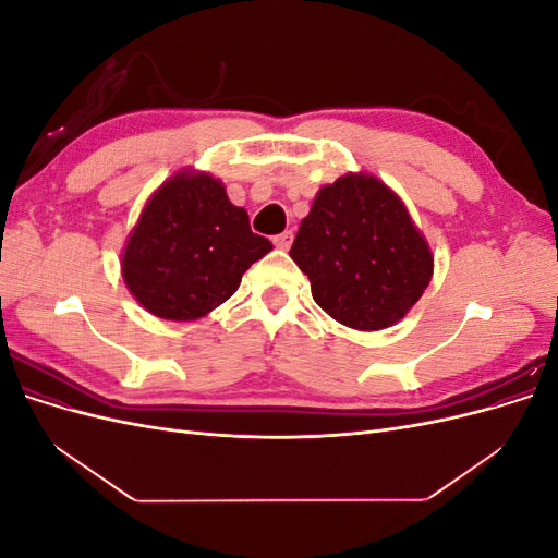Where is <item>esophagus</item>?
<instances>
[{
    "mask_svg": "<svg viewBox=\"0 0 558 558\" xmlns=\"http://www.w3.org/2000/svg\"><path fill=\"white\" fill-rule=\"evenodd\" d=\"M275 242V246L277 248H289L291 246V242H293V232L291 230H286V232H281V234H277V238L272 240Z\"/></svg>",
    "mask_w": 558,
    "mask_h": 558,
    "instance_id": "34e87169",
    "label": "esophagus"
}]
</instances>
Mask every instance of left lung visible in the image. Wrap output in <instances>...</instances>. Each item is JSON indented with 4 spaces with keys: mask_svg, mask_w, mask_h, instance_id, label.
I'll return each mask as SVG.
<instances>
[{
    "mask_svg": "<svg viewBox=\"0 0 558 558\" xmlns=\"http://www.w3.org/2000/svg\"><path fill=\"white\" fill-rule=\"evenodd\" d=\"M291 258L316 305L356 330L398 324L433 277L430 246L408 207L369 174H344L316 193Z\"/></svg>",
    "mask_w": 558,
    "mask_h": 558,
    "instance_id": "left-lung-1",
    "label": "left lung"
}]
</instances>
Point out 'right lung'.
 Wrapping results in <instances>:
<instances>
[{
    "label": "right lung",
    "mask_w": 558,
    "mask_h": 558,
    "mask_svg": "<svg viewBox=\"0 0 558 558\" xmlns=\"http://www.w3.org/2000/svg\"><path fill=\"white\" fill-rule=\"evenodd\" d=\"M272 251L248 214L207 172L181 170L150 195L123 251V281L140 305L167 320H195L240 289Z\"/></svg>",
    "instance_id": "add662e5"
}]
</instances>
